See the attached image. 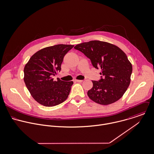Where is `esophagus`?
I'll use <instances>...</instances> for the list:
<instances>
[{
    "instance_id": "esophagus-1",
    "label": "esophagus",
    "mask_w": 154,
    "mask_h": 154,
    "mask_svg": "<svg viewBox=\"0 0 154 154\" xmlns=\"http://www.w3.org/2000/svg\"><path fill=\"white\" fill-rule=\"evenodd\" d=\"M75 82H76L77 83H82V82H83V80H75Z\"/></svg>"
}]
</instances>
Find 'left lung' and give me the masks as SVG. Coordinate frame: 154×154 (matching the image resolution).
Returning a JSON list of instances; mask_svg holds the SVG:
<instances>
[{"label":"left lung","instance_id":"left-lung-1","mask_svg":"<svg viewBox=\"0 0 154 154\" xmlns=\"http://www.w3.org/2000/svg\"><path fill=\"white\" fill-rule=\"evenodd\" d=\"M74 48L89 58L93 67L101 69L103 78L92 81V88L88 92L89 98L104 105L119 100L130 85L132 72L125 54L114 45L99 40L82 43Z\"/></svg>","mask_w":154,"mask_h":154}]
</instances>
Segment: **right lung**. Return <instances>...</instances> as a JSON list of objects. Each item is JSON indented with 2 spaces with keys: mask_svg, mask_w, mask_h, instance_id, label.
I'll return each mask as SVG.
<instances>
[{
  "mask_svg": "<svg viewBox=\"0 0 154 154\" xmlns=\"http://www.w3.org/2000/svg\"><path fill=\"white\" fill-rule=\"evenodd\" d=\"M74 47L57 45L40 49L32 55L24 69V81L32 97L45 106H54L68 97L73 82L55 81L66 54Z\"/></svg>",
  "mask_w": 154,
  "mask_h": 154,
  "instance_id": "1",
  "label": "right lung"
}]
</instances>
